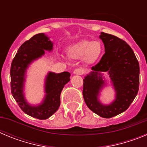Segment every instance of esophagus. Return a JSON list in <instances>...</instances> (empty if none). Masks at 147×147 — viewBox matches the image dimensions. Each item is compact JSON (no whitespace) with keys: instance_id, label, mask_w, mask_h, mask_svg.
I'll list each match as a JSON object with an SVG mask.
<instances>
[{"instance_id":"esophagus-1","label":"esophagus","mask_w":147,"mask_h":147,"mask_svg":"<svg viewBox=\"0 0 147 147\" xmlns=\"http://www.w3.org/2000/svg\"><path fill=\"white\" fill-rule=\"evenodd\" d=\"M74 74L76 75H82L84 74V70L82 68H76V69L74 71Z\"/></svg>"}]
</instances>
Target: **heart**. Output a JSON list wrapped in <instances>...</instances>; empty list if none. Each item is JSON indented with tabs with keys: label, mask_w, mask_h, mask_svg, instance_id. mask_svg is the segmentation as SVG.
Instances as JSON below:
<instances>
[{
	"label": "heart",
	"mask_w": 147,
	"mask_h": 147,
	"mask_svg": "<svg viewBox=\"0 0 147 147\" xmlns=\"http://www.w3.org/2000/svg\"><path fill=\"white\" fill-rule=\"evenodd\" d=\"M102 51V45L98 41L82 40L71 45L68 54L73 58H84L87 62H93L99 57Z\"/></svg>",
	"instance_id": "heart-1"
}]
</instances>
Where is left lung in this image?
Segmentation results:
<instances>
[{
	"mask_svg": "<svg viewBox=\"0 0 147 147\" xmlns=\"http://www.w3.org/2000/svg\"><path fill=\"white\" fill-rule=\"evenodd\" d=\"M99 38L105 53L83 80V98L87 106L101 117L112 118L125 111L136 98L139 88V63L131 47L114 35L102 32ZM102 72H107L116 91V98L110 105L98 100L100 90L105 85Z\"/></svg>",
	"mask_w": 147,
	"mask_h": 147,
	"instance_id": "obj_1",
	"label": "left lung"
}]
</instances>
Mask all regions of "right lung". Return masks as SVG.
<instances>
[{
	"label": "right lung",
	"mask_w": 147,
	"mask_h": 147,
	"mask_svg": "<svg viewBox=\"0 0 147 147\" xmlns=\"http://www.w3.org/2000/svg\"><path fill=\"white\" fill-rule=\"evenodd\" d=\"M45 51L53 50V42L43 33L34 35L21 45L11 65V91L13 97L23 112L36 119H49L60 105V94L65 85L70 81L71 74L49 72L45 78L44 100L37 106L26 102L23 93L26 70L34 60L45 54Z\"/></svg>",
	"instance_id": "add662e5"
}]
</instances>
